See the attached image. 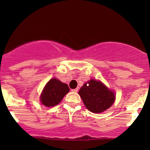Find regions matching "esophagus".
<instances>
[{
  "mask_svg": "<svg viewBox=\"0 0 150 150\" xmlns=\"http://www.w3.org/2000/svg\"><path fill=\"white\" fill-rule=\"evenodd\" d=\"M72 92H78V88L72 89Z\"/></svg>",
  "mask_w": 150,
  "mask_h": 150,
  "instance_id": "1",
  "label": "esophagus"
}]
</instances>
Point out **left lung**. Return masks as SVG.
<instances>
[{
  "mask_svg": "<svg viewBox=\"0 0 150 150\" xmlns=\"http://www.w3.org/2000/svg\"><path fill=\"white\" fill-rule=\"evenodd\" d=\"M79 95L84 104L91 112L99 113L111 107L116 96L101 81L92 79L81 87Z\"/></svg>",
  "mask_w": 150,
  "mask_h": 150,
  "instance_id": "obj_1",
  "label": "left lung"
}]
</instances>
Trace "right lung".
Wrapping results in <instances>:
<instances>
[{"mask_svg":"<svg viewBox=\"0 0 150 150\" xmlns=\"http://www.w3.org/2000/svg\"><path fill=\"white\" fill-rule=\"evenodd\" d=\"M69 91L70 88L67 84L63 83L57 78L51 79L43 89L40 101L47 107L55 106L61 102Z\"/></svg>","mask_w":150,"mask_h":150,"instance_id":"obj_1","label":"right lung"}]
</instances>
